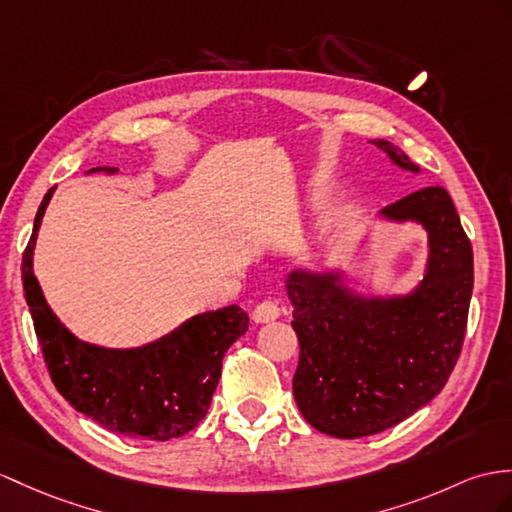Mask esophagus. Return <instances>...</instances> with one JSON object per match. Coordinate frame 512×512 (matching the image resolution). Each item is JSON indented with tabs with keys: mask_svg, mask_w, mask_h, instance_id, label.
Returning <instances> with one entry per match:
<instances>
[{
	"mask_svg": "<svg viewBox=\"0 0 512 512\" xmlns=\"http://www.w3.org/2000/svg\"><path fill=\"white\" fill-rule=\"evenodd\" d=\"M280 313H282V308H280L276 299H265V302H260L254 308V321L256 323H269L273 319H278Z\"/></svg>",
	"mask_w": 512,
	"mask_h": 512,
	"instance_id": "obj_1",
	"label": "esophagus"
}]
</instances>
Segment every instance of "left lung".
<instances>
[{"label":"left lung","instance_id":"8db88e82","mask_svg":"<svg viewBox=\"0 0 512 512\" xmlns=\"http://www.w3.org/2000/svg\"><path fill=\"white\" fill-rule=\"evenodd\" d=\"M397 167L419 171L393 143L371 141ZM428 232L426 278L400 297H363L339 271L295 269L286 278L299 363L293 395L319 432L358 439L393 428L439 395L463 350L473 252L450 193L426 186L382 210Z\"/></svg>","mask_w":512,"mask_h":512}]
</instances>
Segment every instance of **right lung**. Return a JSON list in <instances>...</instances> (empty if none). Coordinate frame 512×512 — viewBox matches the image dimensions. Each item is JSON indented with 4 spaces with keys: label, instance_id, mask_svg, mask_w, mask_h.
I'll list each match as a JSON object with an SVG mask.
<instances>
[{
    "label": "right lung",
    "instance_id": "obj_1",
    "mask_svg": "<svg viewBox=\"0 0 512 512\" xmlns=\"http://www.w3.org/2000/svg\"><path fill=\"white\" fill-rule=\"evenodd\" d=\"M91 171L115 173L97 167ZM49 189L36 210L21 278L43 358L58 393L104 428L132 439L169 441L193 430L208 413L228 347L247 330L236 304L195 315L162 339L134 350H108L73 336L47 306L32 271L34 243L52 199Z\"/></svg>",
    "mask_w": 512,
    "mask_h": 512
}]
</instances>
